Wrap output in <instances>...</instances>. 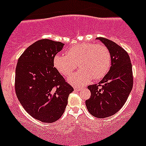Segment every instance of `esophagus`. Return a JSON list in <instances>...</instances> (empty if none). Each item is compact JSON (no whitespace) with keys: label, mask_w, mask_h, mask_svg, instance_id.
Returning a JSON list of instances; mask_svg holds the SVG:
<instances>
[{"label":"esophagus","mask_w":146,"mask_h":146,"mask_svg":"<svg viewBox=\"0 0 146 146\" xmlns=\"http://www.w3.org/2000/svg\"><path fill=\"white\" fill-rule=\"evenodd\" d=\"M74 89L75 91H80L81 90L80 88H79V87H74Z\"/></svg>","instance_id":"obj_1"}]
</instances>
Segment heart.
Segmentation results:
<instances>
[{"label": "heart", "mask_w": 146, "mask_h": 146, "mask_svg": "<svg viewBox=\"0 0 146 146\" xmlns=\"http://www.w3.org/2000/svg\"><path fill=\"white\" fill-rule=\"evenodd\" d=\"M66 54H56L53 58V66L60 74L67 77L74 72L77 63L80 69L68 79L74 86H84L93 77L94 80L101 79L111 66L110 52L103 44H78L69 47Z\"/></svg>", "instance_id": "obj_1"}]
</instances>
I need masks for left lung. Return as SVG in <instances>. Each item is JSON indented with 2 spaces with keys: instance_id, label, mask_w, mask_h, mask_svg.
Instances as JSON below:
<instances>
[{
  "instance_id": "obj_1",
  "label": "left lung",
  "mask_w": 146,
  "mask_h": 146,
  "mask_svg": "<svg viewBox=\"0 0 146 146\" xmlns=\"http://www.w3.org/2000/svg\"><path fill=\"white\" fill-rule=\"evenodd\" d=\"M108 48L111 55V66L99 85L88 86L91 97L86 101L92 115L104 118L115 114L125 104L133 86L132 66L126 50L114 42L97 37Z\"/></svg>"
}]
</instances>
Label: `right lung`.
I'll return each instance as SVG.
<instances>
[{
    "mask_svg": "<svg viewBox=\"0 0 146 146\" xmlns=\"http://www.w3.org/2000/svg\"><path fill=\"white\" fill-rule=\"evenodd\" d=\"M64 45L47 38L38 40L23 52L17 64V96L28 114L44 123L62 116L74 91L53 66L54 56Z\"/></svg>",
    "mask_w": 146,
    "mask_h": 146,
    "instance_id": "add662e5",
    "label": "right lung"
}]
</instances>
